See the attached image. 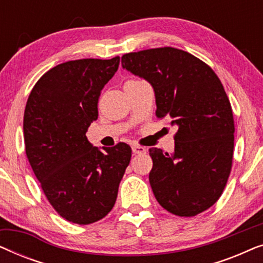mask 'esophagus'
I'll return each instance as SVG.
<instances>
[{"instance_id":"34e87169","label":"esophagus","mask_w":263,"mask_h":263,"mask_svg":"<svg viewBox=\"0 0 263 263\" xmlns=\"http://www.w3.org/2000/svg\"><path fill=\"white\" fill-rule=\"evenodd\" d=\"M132 149L134 154H143V153H146V151H147L145 147H142V146H133Z\"/></svg>"}]
</instances>
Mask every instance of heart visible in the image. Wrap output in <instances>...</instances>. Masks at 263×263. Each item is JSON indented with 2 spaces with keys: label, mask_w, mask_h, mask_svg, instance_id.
Here are the masks:
<instances>
[{
  "label": "heart",
  "mask_w": 263,
  "mask_h": 263,
  "mask_svg": "<svg viewBox=\"0 0 263 263\" xmlns=\"http://www.w3.org/2000/svg\"><path fill=\"white\" fill-rule=\"evenodd\" d=\"M138 81H140V80H130V81H128V82H138Z\"/></svg>",
  "instance_id": "1"
}]
</instances>
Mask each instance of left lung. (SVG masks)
<instances>
[{
  "label": "left lung",
  "mask_w": 263,
  "mask_h": 263,
  "mask_svg": "<svg viewBox=\"0 0 263 263\" xmlns=\"http://www.w3.org/2000/svg\"><path fill=\"white\" fill-rule=\"evenodd\" d=\"M122 67L149 82L156 115L177 127L171 154L149 148V184L157 201L179 217L208 210L228 182L235 140L231 104L217 74L175 48L125 53Z\"/></svg>",
  "instance_id": "left-lung-1"
}]
</instances>
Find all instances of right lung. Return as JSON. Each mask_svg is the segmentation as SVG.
<instances>
[{
  "mask_svg": "<svg viewBox=\"0 0 263 263\" xmlns=\"http://www.w3.org/2000/svg\"><path fill=\"white\" fill-rule=\"evenodd\" d=\"M120 57L68 61L39 79L24 115L25 149L46 199L61 217L92 224L112 210L132 158L120 142L100 149L86 132L98 118V99Z\"/></svg>",
  "mask_w": 263,
  "mask_h": 263,
  "instance_id": "obj_1",
  "label": "right lung"
}]
</instances>
